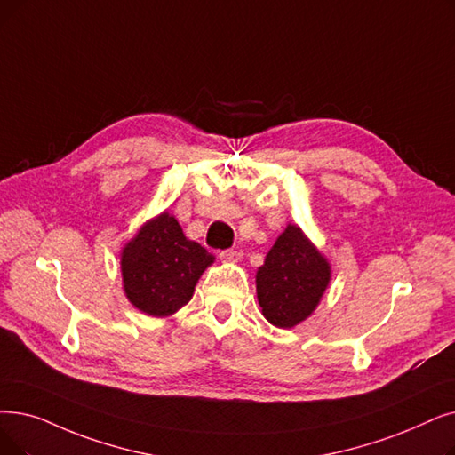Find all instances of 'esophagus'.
Returning a JSON list of instances; mask_svg holds the SVG:
<instances>
[{
    "label": "esophagus",
    "instance_id": "1",
    "mask_svg": "<svg viewBox=\"0 0 455 455\" xmlns=\"http://www.w3.org/2000/svg\"><path fill=\"white\" fill-rule=\"evenodd\" d=\"M242 259V252L240 251H234V249H225L220 252V260L221 262H238Z\"/></svg>",
    "mask_w": 455,
    "mask_h": 455
}]
</instances>
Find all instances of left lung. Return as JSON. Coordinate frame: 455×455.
<instances>
[{
    "label": "left lung",
    "instance_id": "8db88e82",
    "mask_svg": "<svg viewBox=\"0 0 455 455\" xmlns=\"http://www.w3.org/2000/svg\"><path fill=\"white\" fill-rule=\"evenodd\" d=\"M329 279L327 260L299 227L288 225L256 273V293L266 320L283 329L298 325L320 303Z\"/></svg>",
    "mask_w": 455,
    "mask_h": 455
}]
</instances>
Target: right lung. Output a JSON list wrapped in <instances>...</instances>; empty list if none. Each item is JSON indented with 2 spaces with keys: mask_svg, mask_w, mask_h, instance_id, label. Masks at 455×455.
I'll return each instance as SVG.
<instances>
[{
  "mask_svg": "<svg viewBox=\"0 0 455 455\" xmlns=\"http://www.w3.org/2000/svg\"><path fill=\"white\" fill-rule=\"evenodd\" d=\"M212 262L213 254L188 240L179 221L165 212L124 247V291L133 307L162 318L191 299L196 281Z\"/></svg>",
  "mask_w": 455,
  "mask_h": 455,
  "instance_id": "right-lung-1",
  "label": "right lung"
}]
</instances>
